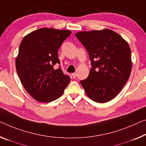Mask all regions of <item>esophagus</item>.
Wrapping results in <instances>:
<instances>
[{"mask_svg":"<svg viewBox=\"0 0 146 146\" xmlns=\"http://www.w3.org/2000/svg\"><path fill=\"white\" fill-rule=\"evenodd\" d=\"M72 76L73 78H76V73H72Z\"/></svg>","mask_w":146,"mask_h":146,"instance_id":"34e87169","label":"esophagus"}]
</instances>
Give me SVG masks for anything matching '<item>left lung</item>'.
Segmentation results:
<instances>
[{
  "instance_id": "8db88e82",
  "label": "left lung",
  "mask_w": 146,
  "mask_h": 146,
  "mask_svg": "<svg viewBox=\"0 0 146 146\" xmlns=\"http://www.w3.org/2000/svg\"><path fill=\"white\" fill-rule=\"evenodd\" d=\"M89 53L92 68L81 81L87 95L93 101L104 103L118 95L131 75V49L117 33L104 29L75 34Z\"/></svg>"
}]
</instances>
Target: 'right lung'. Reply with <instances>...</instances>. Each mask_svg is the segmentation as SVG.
<instances>
[{
  "label": "right lung",
  "mask_w": 146,
  "mask_h": 146,
  "mask_svg": "<svg viewBox=\"0 0 146 146\" xmlns=\"http://www.w3.org/2000/svg\"><path fill=\"white\" fill-rule=\"evenodd\" d=\"M69 30L41 28L23 38L15 67L25 90L40 102H50L62 96L70 78L60 68L58 50L71 34Z\"/></svg>",
  "instance_id": "1"
}]
</instances>
